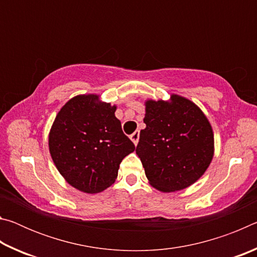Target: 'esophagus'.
I'll return each mask as SVG.
<instances>
[{
    "label": "esophagus",
    "instance_id": "esophagus-1",
    "mask_svg": "<svg viewBox=\"0 0 257 257\" xmlns=\"http://www.w3.org/2000/svg\"><path fill=\"white\" fill-rule=\"evenodd\" d=\"M130 139H132V142L134 143L135 145H137V143L139 141V132H138V130H136V132H135L134 134L130 135Z\"/></svg>",
    "mask_w": 257,
    "mask_h": 257
}]
</instances>
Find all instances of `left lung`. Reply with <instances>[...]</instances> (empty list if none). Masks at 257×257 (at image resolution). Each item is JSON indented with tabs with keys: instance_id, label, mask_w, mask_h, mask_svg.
I'll use <instances>...</instances> for the list:
<instances>
[{
	"instance_id": "obj_1",
	"label": "left lung",
	"mask_w": 257,
	"mask_h": 257,
	"mask_svg": "<svg viewBox=\"0 0 257 257\" xmlns=\"http://www.w3.org/2000/svg\"><path fill=\"white\" fill-rule=\"evenodd\" d=\"M144 122L136 154L150 185L173 193L195 184L214 156V134L201 107L178 94L168 101L149 98Z\"/></svg>"
}]
</instances>
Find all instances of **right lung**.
I'll return each mask as SVG.
<instances>
[{
  "label": "right lung",
  "mask_w": 257,
  "mask_h": 257,
  "mask_svg": "<svg viewBox=\"0 0 257 257\" xmlns=\"http://www.w3.org/2000/svg\"><path fill=\"white\" fill-rule=\"evenodd\" d=\"M116 105L97 94H80L60 108L49 150L60 175L73 188L97 194L114 184L119 165L135 145L121 129Z\"/></svg>",
  "instance_id": "obj_1"
}]
</instances>
